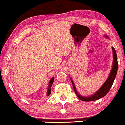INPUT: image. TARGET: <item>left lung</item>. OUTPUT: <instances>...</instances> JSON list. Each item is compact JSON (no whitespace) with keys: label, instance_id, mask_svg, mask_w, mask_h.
<instances>
[{"label":"left lung","instance_id":"obj_1","mask_svg":"<svg viewBox=\"0 0 125 125\" xmlns=\"http://www.w3.org/2000/svg\"><path fill=\"white\" fill-rule=\"evenodd\" d=\"M112 49H113V68L111 71L110 75H109L108 78L107 80L105 81V83H104L102 86L94 94L92 95V96H90V97H83V96H81L79 95V94L77 92L76 90L75 86H74V83H73V81L72 80L71 81L72 82V85H73V89H74V92H75L76 94L78 96V98L82 101H85V102H89V101H94L98 100L99 99L102 98V97H104L110 91L111 87L113 85V82H114V79H115V76H116L117 72L118 69V62H117V56L116 52H115V49L113 47H112Z\"/></svg>","mask_w":125,"mask_h":125}]
</instances>
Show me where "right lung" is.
Masks as SVG:
<instances>
[{
  "instance_id": "add662e5",
  "label": "right lung",
  "mask_w": 125,
  "mask_h": 125,
  "mask_svg": "<svg viewBox=\"0 0 125 125\" xmlns=\"http://www.w3.org/2000/svg\"><path fill=\"white\" fill-rule=\"evenodd\" d=\"M54 81V78H52V79L50 80L49 83V87H48V89H47V96H49V94H51V87H52V85Z\"/></svg>"
}]
</instances>
